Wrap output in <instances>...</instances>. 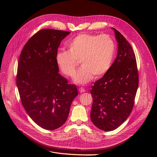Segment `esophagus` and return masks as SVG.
<instances>
[{"instance_id":"1","label":"esophagus","mask_w":157,"mask_h":157,"mask_svg":"<svg viewBox=\"0 0 157 157\" xmlns=\"http://www.w3.org/2000/svg\"><path fill=\"white\" fill-rule=\"evenodd\" d=\"M79 91L80 93H83V92H86V90L85 88H83V87H81L79 88Z\"/></svg>"}]
</instances>
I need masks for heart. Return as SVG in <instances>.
I'll return each instance as SVG.
<instances>
[{
    "label": "heart",
    "instance_id": "heart-1",
    "mask_svg": "<svg viewBox=\"0 0 157 157\" xmlns=\"http://www.w3.org/2000/svg\"><path fill=\"white\" fill-rule=\"evenodd\" d=\"M67 48L68 51L56 52L55 60L62 72L71 78L80 61L82 67L74 78L79 84L88 83L93 76H102L110 68L115 53L114 41L107 34H80L69 41Z\"/></svg>",
    "mask_w": 157,
    "mask_h": 157
}]
</instances>
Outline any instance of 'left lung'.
<instances>
[{
	"instance_id": "8db88e82",
	"label": "left lung",
	"mask_w": 157,
	"mask_h": 157,
	"mask_svg": "<svg viewBox=\"0 0 157 157\" xmlns=\"http://www.w3.org/2000/svg\"><path fill=\"white\" fill-rule=\"evenodd\" d=\"M114 30L118 55L103 77L90 90L93 98L90 118L104 131L117 128L132 111L139 85V74L132 48L121 33Z\"/></svg>"
}]
</instances>
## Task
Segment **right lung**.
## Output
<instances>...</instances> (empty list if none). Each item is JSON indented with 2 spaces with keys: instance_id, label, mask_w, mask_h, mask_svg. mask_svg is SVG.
Listing matches in <instances>:
<instances>
[{
  "instance_id": "obj_1",
  "label": "right lung",
  "mask_w": 157,
  "mask_h": 157,
  "mask_svg": "<svg viewBox=\"0 0 157 157\" xmlns=\"http://www.w3.org/2000/svg\"><path fill=\"white\" fill-rule=\"evenodd\" d=\"M70 33L40 30L25 44L19 58L16 85L21 104L32 120L46 130L63 124L78 95L76 85L59 73L55 60L62 40Z\"/></svg>"
}]
</instances>
